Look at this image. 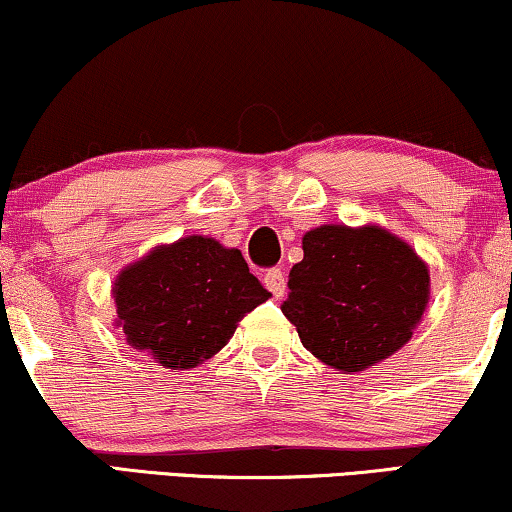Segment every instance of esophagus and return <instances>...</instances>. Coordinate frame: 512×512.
Instances as JSON below:
<instances>
[{
	"label": "esophagus",
	"mask_w": 512,
	"mask_h": 512,
	"mask_svg": "<svg viewBox=\"0 0 512 512\" xmlns=\"http://www.w3.org/2000/svg\"><path fill=\"white\" fill-rule=\"evenodd\" d=\"M264 286L269 288V293L276 297V300H281L283 295H286V276H283L281 269H269L267 274H264Z\"/></svg>",
	"instance_id": "34e87169"
}]
</instances>
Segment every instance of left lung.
Wrapping results in <instances>:
<instances>
[{
	"label": "left lung",
	"instance_id": "obj_1",
	"mask_svg": "<svg viewBox=\"0 0 512 512\" xmlns=\"http://www.w3.org/2000/svg\"><path fill=\"white\" fill-rule=\"evenodd\" d=\"M281 312L302 345L342 373L366 371L413 338L430 302V269L378 224H321L302 236Z\"/></svg>",
	"mask_w": 512,
	"mask_h": 512
}]
</instances>
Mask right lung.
Segmentation results:
<instances>
[{
  "mask_svg": "<svg viewBox=\"0 0 512 512\" xmlns=\"http://www.w3.org/2000/svg\"><path fill=\"white\" fill-rule=\"evenodd\" d=\"M111 295L115 326L129 345L172 371L215 357L243 316L271 297L241 250L198 234L155 245L127 264Z\"/></svg>",
  "mask_w": 512,
  "mask_h": 512,
  "instance_id": "right-lung-1",
  "label": "right lung"
}]
</instances>
